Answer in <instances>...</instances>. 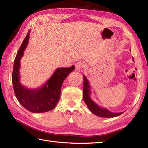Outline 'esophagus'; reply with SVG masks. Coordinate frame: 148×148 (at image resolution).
I'll return each instance as SVG.
<instances>
[{
	"label": "esophagus",
	"instance_id": "34e87169",
	"mask_svg": "<svg viewBox=\"0 0 148 148\" xmlns=\"http://www.w3.org/2000/svg\"><path fill=\"white\" fill-rule=\"evenodd\" d=\"M84 67V64L83 62H77L76 64H75V69L77 71H79L81 69Z\"/></svg>",
	"mask_w": 148,
	"mask_h": 148
}]
</instances>
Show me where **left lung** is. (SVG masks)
Wrapping results in <instances>:
<instances>
[{"label":"left lung","instance_id":"left-lung-1","mask_svg":"<svg viewBox=\"0 0 148 148\" xmlns=\"http://www.w3.org/2000/svg\"><path fill=\"white\" fill-rule=\"evenodd\" d=\"M133 61L134 62V59L133 58ZM83 99L84 102L86 103L88 108L90 109V111L93 114L96 116H100L103 118H113L121 114L123 112H111L108 109L103 108L100 107L98 104L93 101L91 99L90 95L92 92L90 90V86L89 85L88 80L86 79V76L83 75Z\"/></svg>","mask_w":148,"mask_h":148}]
</instances>
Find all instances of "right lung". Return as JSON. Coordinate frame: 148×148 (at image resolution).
I'll return each instance as SVG.
<instances>
[{
	"label": "right lung",
	"instance_id": "add662e5",
	"mask_svg": "<svg viewBox=\"0 0 148 148\" xmlns=\"http://www.w3.org/2000/svg\"><path fill=\"white\" fill-rule=\"evenodd\" d=\"M30 30L22 42L16 56L12 81L15 95L18 100L28 111L32 112H45L55 108L60 97L61 88L63 82L72 71L74 65L69 68H58L51 77L39 88L29 89L20 83V60L28 45Z\"/></svg>",
	"mask_w": 148,
	"mask_h": 148
}]
</instances>
